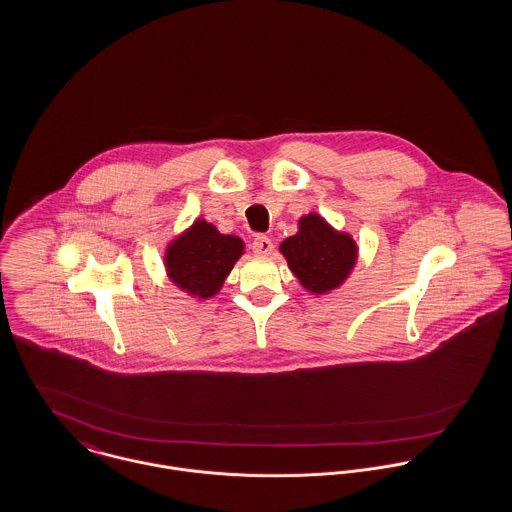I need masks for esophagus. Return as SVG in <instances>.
I'll return each mask as SVG.
<instances>
[{"label":"esophagus","instance_id":"1","mask_svg":"<svg viewBox=\"0 0 512 512\" xmlns=\"http://www.w3.org/2000/svg\"><path fill=\"white\" fill-rule=\"evenodd\" d=\"M251 247H253V253H257V255H271V253H273V241H271V237L257 236L253 239Z\"/></svg>","mask_w":512,"mask_h":512}]
</instances>
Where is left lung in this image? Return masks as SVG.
Returning <instances> with one entry per match:
<instances>
[{
	"mask_svg": "<svg viewBox=\"0 0 512 512\" xmlns=\"http://www.w3.org/2000/svg\"><path fill=\"white\" fill-rule=\"evenodd\" d=\"M288 267L315 294L337 288L353 269L356 245L353 239L333 232L317 214L300 220V232L282 241Z\"/></svg>",
	"mask_w": 512,
	"mask_h": 512,
	"instance_id": "1",
	"label": "left lung"
}]
</instances>
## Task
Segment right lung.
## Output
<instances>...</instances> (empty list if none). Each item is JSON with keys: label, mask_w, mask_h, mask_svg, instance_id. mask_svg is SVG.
Wrapping results in <instances>:
<instances>
[{"label": "right lung", "mask_w": 512, "mask_h": 512, "mask_svg": "<svg viewBox=\"0 0 512 512\" xmlns=\"http://www.w3.org/2000/svg\"><path fill=\"white\" fill-rule=\"evenodd\" d=\"M243 253V243L236 236H222L204 220L175 243L165 255L167 273L175 284L198 298L216 294Z\"/></svg>", "instance_id": "1"}]
</instances>
